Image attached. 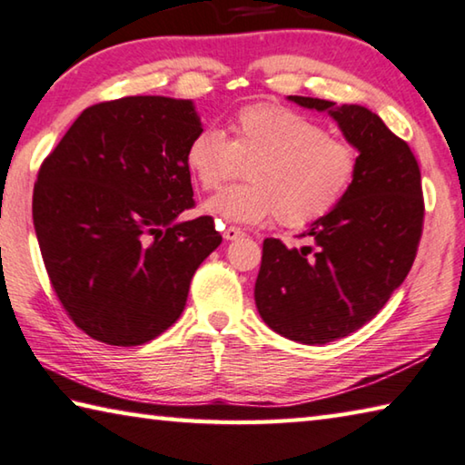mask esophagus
<instances>
[{
	"label": "esophagus",
	"instance_id": "esophagus-1",
	"mask_svg": "<svg viewBox=\"0 0 465 465\" xmlns=\"http://www.w3.org/2000/svg\"><path fill=\"white\" fill-rule=\"evenodd\" d=\"M223 238L225 240H240V238H243V230L238 225H227L223 230Z\"/></svg>",
	"mask_w": 465,
	"mask_h": 465
}]
</instances>
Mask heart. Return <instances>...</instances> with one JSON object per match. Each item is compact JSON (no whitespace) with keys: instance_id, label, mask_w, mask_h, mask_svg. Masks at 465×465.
Listing matches in <instances>:
<instances>
[{"instance_id":"1","label":"heart","mask_w":465,"mask_h":465,"mask_svg":"<svg viewBox=\"0 0 465 465\" xmlns=\"http://www.w3.org/2000/svg\"><path fill=\"white\" fill-rule=\"evenodd\" d=\"M230 131L227 139L222 131L203 129L186 147V166L207 193L246 166L248 183L204 204L223 222L261 223L277 215L281 225L302 230L332 213L355 184L359 149L297 110L256 102L232 116Z\"/></svg>"}]
</instances>
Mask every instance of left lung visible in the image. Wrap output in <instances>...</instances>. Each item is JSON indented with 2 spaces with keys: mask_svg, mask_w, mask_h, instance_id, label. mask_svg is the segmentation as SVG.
Segmentation results:
<instances>
[{
  "mask_svg": "<svg viewBox=\"0 0 465 465\" xmlns=\"http://www.w3.org/2000/svg\"><path fill=\"white\" fill-rule=\"evenodd\" d=\"M289 98L332 114L359 149V174L332 213L299 235L312 246L264 240L254 299L274 332L326 344L375 318L411 272L424 222L420 168L406 141L365 106Z\"/></svg>",
  "mask_w": 465,
  "mask_h": 465,
  "instance_id": "left-lung-1",
  "label": "left lung"
}]
</instances>
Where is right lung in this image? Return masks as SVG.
Returning <instances> with one entry per match:
<instances>
[{"instance_id": "obj_1", "label": "right lung", "mask_w": 465, "mask_h": 465, "mask_svg": "<svg viewBox=\"0 0 465 465\" xmlns=\"http://www.w3.org/2000/svg\"><path fill=\"white\" fill-rule=\"evenodd\" d=\"M193 102L127 96L85 108L45 157L33 219L54 295L94 341L137 346L180 318L191 279L222 243L194 207Z\"/></svg>"}]
</instances>
